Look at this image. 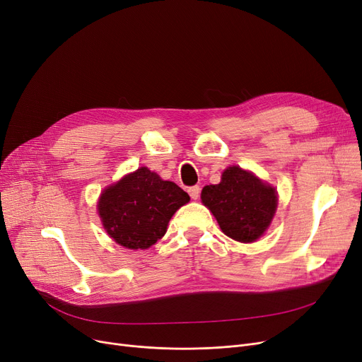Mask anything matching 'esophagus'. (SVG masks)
Returning a JSON list of instances; mask_svg holds the SVG:
<instances>
[{"mask_svg":"<svg viewBox=\"0 0 362 362\" xmlns=\"http://www.w3.org/2000/svg\"><path fill=\"white\" fill-rule=\"evenodd\" d=\"M187 192H189V195H191L192 199H198L201 189H199V186H191L189 189H187Z\"/></svg>","mask_w":362,"mask_h":362,"instance_id":"1","label":"esophagus"}]
</instances>
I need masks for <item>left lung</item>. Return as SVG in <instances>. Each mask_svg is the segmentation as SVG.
Masks as SVG:
<instances>
[{"mask_svg": "<svg viewBox=\"0 0 362 362\" xmlns=\"http://www.w3.org/2000/svg\"><path fill=\"white\" fill-rule=\"evenodd\" d=\"M201 199L217 218L220 229L240 243H253L262 237L278 202L274 187L237 165L223 171L218 185L204 186Z\"/></svg>", "mask_w": 362, "mask_h": 362, "instance_id": "8db88e82", "label": "left lung"}]
</instances>
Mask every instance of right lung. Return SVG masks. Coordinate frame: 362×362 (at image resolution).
Wrapping results in <instances>:
<instances>
[{
  "label": "right lung",
  "mask_w": 362,
  "mask_h": 362,
  "mask_svg": "<svg viewBox=\"0 0 362 362\" xmlns=\"http://www.w3.org/2000/svg\"><path fill=\"white\" fill-rule=\"evenodd\" d=\"M189 201L182 187L146 167L109 186L99 199V214L109 237L132 250L149 248L167 230L168 220Z\"/></svg>",
  "instance_id": "obj_1"
}]
</instances>
